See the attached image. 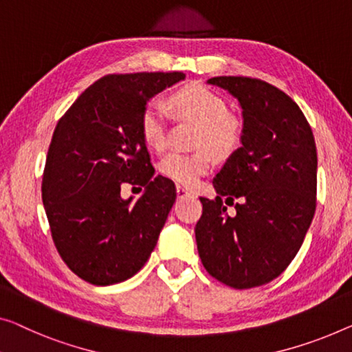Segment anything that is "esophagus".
<instances>
[{
    "mask_svg": "<svg viewBox=\"0 0 352 352\" xmlns=\"http://www.w3.org/2000/svg\"><path fill=\"white\" fill-rule=\"evenodd\" d=\"M188 196H192V192L188 191L186 188L177 185V197H188Z\"/></svg>",
    "mask_w": 352,
    "mask_h": 352,
    "instance_id": "1",
    "label": "esophagus"
}]
</instances>
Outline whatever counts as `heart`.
Returning a JSON list of instances; mask_svg holds the SVG:
<instances>
[{"mask_svg":"<svg viewBox=\"0 0 352 352\" xmlns=\"http://www.w3.org/2000/svg\"><path fill=\"white\" fill-rule=\"evenodd\" d=\"M169 104L182 117L199 123L194 146L201 148L185 155L172 151L160 162V172L177 185L192 188L199 178L212 169L210 151L219 160L232 156L242 145V126L229 115V106L212 88L201 83L174 93ZM140 134L144 142L156 151L166 146L167 109L161 101H150L140 113Z\"/></svg>","mask_w":352,"mask_h":352,"instance_id":"1","label":"heart"}]
</instances>
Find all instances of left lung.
Instances as JSON below:
<instances>
[{"label":"left lung","mask_w":352,"mask_h":352,"mask_svg":"<svg viewBox=\"0 0 352 352\" xmlns=\"http://www.w3.org/2000/svg\"><path fill=\"white\" fill-rule=\"evenodd\" d=\"M208 83L239 99L243 134L213 178L217 197H199L197 251L214 280L250 289L280 276L300 250L316 210V144L300 107L276 87L234 76Z\"/></svg>","instance_id":"left-lung-1"}]
</instances>
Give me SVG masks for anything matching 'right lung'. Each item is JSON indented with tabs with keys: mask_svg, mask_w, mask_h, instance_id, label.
I'll list each match as a JSON object with an SVG mask.
<instances>
[{
	"mask_svg": "<svg viewBox=\"0 0 352 352\" xmlns=\"http://www.w3.org/2000/svg\"><path fill=\"white\" fill-rule=\"evenodd\" d=\"M183 72H135L99 78L66 110L52 135L42 202L65 264L96 286L134 276L158 242L177 191L155 177L140 134L146 101ZM124 184L146 191L121 199Z\"/></svg>",
	"mask_w": 352,
	"mask_h": 352,
	"instance_id": "1",
	"label": "right lung"
}]
</instances>
